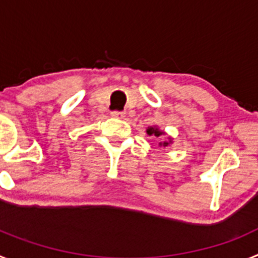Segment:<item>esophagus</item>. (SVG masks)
<instances>
[{
  "label": "esophagus",
  "mask_w": 258,
  "mask_h": 258,
  "mask_svg": "<svg viewBox=\"0 0 258 258\" xmlns=\"http://www.w3.org/2000/svg\"><path fill=\"white\" fill-rule=\"evenodd\" d=\"M111 116H112V117H116V118H122L125 116V112H122V111H112V112H111Z\"/></svg>",
  "instance_id": "1"
}]
</instances>
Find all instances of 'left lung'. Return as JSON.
<instances>
[{
	"mask_svg": "<svg viewBox=\"0 0 258 258\" xmlns=\"http://www.w3.org/2000/svg\"><path fill=\"white\" fill-rule=\"evenodd\" d=\"M147 134H149V136L160 137L161 134H164V133L163 132H159L157 129H155V127H149V129H147ZM169 143H170V141L169 142H160V146H164V147H165V146H168Z\"/></svg>",
	"mask_w": 258,
	"mask_h": 258,
	"instance_id": "obj_1",
	"label": "left lung"
}]
</instances>
